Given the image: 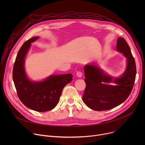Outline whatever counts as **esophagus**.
<instances>
[{
	"mask_svg": "<svg viewBox=\"0 0 145 145\" xmlns=\"http://www.w3.org/2000/svg\"><path fill=\"white\" fill-rule=\"evenodd\" d=\"M76 75H77V76H78V77H81L82 76V73L81 72L78 71V72H77V73H76Z\"/></svg>",
	"mask_w": 145,
	"mask_h": 145,
	"instance_id": "34e87169",
	"label": "esophagus"
}]
</instances>
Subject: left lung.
<instances>
[{"label":"left lung","mask_w":145,"mask_h":145,"mask_svg":"<svg viewBox=\"0 0 145 145\" xmlns=\"http://www.w3.org/2000/svg\"><path fill=\"white\" fill-rule=\"evenodd\" d=\"M116 50L127 58V68L120 77L113 78L94 64L84 67L86 87L82 100L95 111H106L117 107L128 98L133 88L137 72L135 61L123 38H118ZM108 82H114L117 86L107 85Z\"/></svg>","instance_id":"1"}]
</instances>
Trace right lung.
<instances>
[{
    "label": "right lung",
    "mask_w": 145,
    "mask_h": 145,
    "mask_svg": "<svg viewBox=\"0 0 145 145\" xmlns=\"http://www.w3.org/2000/svg\"><path fill=\"white\" fill-rule=\"evenodd\" d=\"M38 37H33L23 44L16 56L12 71V78L18 96L23 104L33 110L46 112L53 109L59 100L64 87L72 80L68 73L52 75L43 81L34 82L27 77L25 58L31 46Z\"/></svg>",
    "instance_id": "add662e5"
}]
</instances>
